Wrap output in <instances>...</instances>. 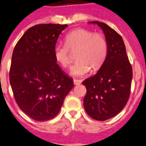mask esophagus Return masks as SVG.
Wrapping results in <instances>:
<instances>
[{"instance_id": "34e87169", "label": "esophagus", "mask_w": 146, "mask_h": 146, "mask_svg": "<svg viewBox=\"0 0 146 146\" xmlns=\"http://www.w3.org/2000/svg\"><path fill=\"white\" fill-rule=\"evenodd\" d=\"M73 83H74V84H75V85H79V84H81V80L74 79V80H73Z\"/></svg>"}]
</instances>
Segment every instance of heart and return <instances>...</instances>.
<instances>
[{"instance_id": "obj_1", "label": "heart", "mask_w": 146, "mask_h": 146, "mask_svg": "<svg viewBox=\"0 0 146 146\" xmlns=\"http://www.w3.org/2000/svg\"><path fill=\"white\" fill-rule=\"evenodd\" d=\"M76 52V61L70 73L75 76L87 74L90 69L98 70L104 63L108 54V44L103 35L86 29H76L67 34L65 44L54 47L55 60L63 68L70 65V51Z\"/></svg>"}]
</instances>
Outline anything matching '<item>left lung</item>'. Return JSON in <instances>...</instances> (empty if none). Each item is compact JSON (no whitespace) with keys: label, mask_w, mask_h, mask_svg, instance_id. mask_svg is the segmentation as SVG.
Returning a JSON list of instances; mask_svg holds the SVG:
<instances>
[{"label":"left lung","mask_w":146,"mask_h":146,"mask_svg":"<svg viewBox=\"0 0 146 146\" xmlns=\"http://www.w3.org/2000/svg\"><path fill=\"white\" fill-rule=\"evenodd\" d=\"M89 23L97 24L103 31L108 54L98 73L82 82L86 88L84 106L90 117L106 121L125 107L130 94L132 68L121 36L103 22Z\"/></svg>","instance_id":"left-lung-1"}]
</instances>
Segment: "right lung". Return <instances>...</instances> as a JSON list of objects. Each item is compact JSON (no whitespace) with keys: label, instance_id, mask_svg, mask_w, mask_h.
<instances>
[{"label":"right lung","instance_id":"1","mask_svg":"<svg viewBox=\"0 0 146 146\" xmlns=\"http://www.w3.org/2000/svg\"><path fill=\"white\" fill-rule=\"evenodd\" d=\"M67 25L31 27L13 51L9 80L19 108L35 121L52 119L60 111L73 80L57 64L54 47Z\"/></svg>","mask_w":146,"mask_h":146}]
</instances>
